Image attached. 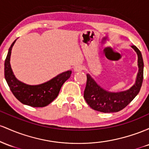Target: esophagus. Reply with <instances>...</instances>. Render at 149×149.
<instances>
[{"label": "esophagus", "mask_w": 149, "mask_h": 149, "mask_svg": "<svg viewBox=\"0 0 149 149\" xmlns=\"http://www.w3.org/2000/svg\"><path fill=\"white\" fill-rule=\"evenodd\" d=\"M82 70H83V68L82 66L81 65H76L74 66V71L75 72H79L82 71Z\"/></svg>", "instance_id": "esophagus-1"}]
</instances>
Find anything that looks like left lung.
I'll return each mask as SVG.
<instances>
[{"label":"left lung","instance_id":"8db88e82","mask_svg":"<svg viewBox=\"0 0 149 149\" xmlns=\"http://www.w3.org/2000/svg\"><path fill=\"white\" fill-rule=\"evenodd\" d=\"M138 56V73L135 83L126 91L111 92L96 83L89 74H86V85L84 98L87 104L95 111L102 113H116L125 108L141 89L143 78V62L141 53L135 46H132Z\"/></svg>","mask_w":149,"mask_h":149}]
</instances>
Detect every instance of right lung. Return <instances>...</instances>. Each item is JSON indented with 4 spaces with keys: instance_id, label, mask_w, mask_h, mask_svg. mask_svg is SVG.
Listing matches in <instances>:
<instances>
[{
    "instance_id": "add662e5",
    "label": "right lung",
    "mask_w": 149,
    "mask_h": 149,
    "mask_svg": "<svg viewBox=\"0 0 149 149\" xmlns=\"http://www.w3.org/2000/svg\"><path fill=\"white\" fill-rule=\"evenodd\" d=\"M16 40L12 43L5 61V78L8 86L17 99L23 104L31 107L48 106L58 96L63 84L70 77L72 71L61 73L41 84L29 85L22 82L15 77L10 63L12 48Z\"/></svg>"
}]
</instances>
